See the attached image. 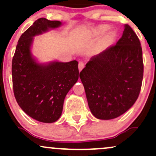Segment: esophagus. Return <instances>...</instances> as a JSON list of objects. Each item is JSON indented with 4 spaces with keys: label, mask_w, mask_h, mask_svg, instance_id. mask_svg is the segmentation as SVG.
<instances>
[{
    "label": "esophagus",
    "mask_w": 156,
    "mask_h": 156,
    "mask_svg": "<svg viewBox=\"0 0 156 156\" xmlns=\"http://www.w3.org/2000/svg\"><path fill=\"white\" fill-rule=\"evenodd\" d=\"M84 63L83 62H79V63H78V69H79V71H81L82 69L84 67Z\"/></svg>",
    "instance_id": "esophagus-1"
}]
</instances>
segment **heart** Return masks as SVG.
<instances>
[{
  "label": "heart",
  "mask_w": 156,
  "mask_h": 156,
  "mask_svg": "<svg viewBox=\"0 0 156 156\" xmlns=\"http://www.w3.org/2000/svg\"><path fill=\"white\" fill-rule=\"evenodd\" d=\"M109 28H110V26L107 24H102L97 26L89 31L88 33V37H92V38H98V37L104 35L108 30ZM117 36L118 34L116 30L112 29L109 31L97 44L95 49H94L95 53H102V52L106 51L108 48L114 45L115 44L116 41H117Z\"/></svg>",
  "instance_id": "1"
}]
</instances>
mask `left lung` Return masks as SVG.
Instances as JSON below:
<instances>
[{
    "instance_id": "8db88e82",
    "label": "left lung",
    "mask_w": 156,
    "mask_h": 156,
    "mask_svg": "<svg viewBox=\"0 0 156 156\" xmlns=\"http://www.w3.org/2000/svg\"><path fill=\"white\" fill-rule=\"evenodd\" d=\"M143 73L140 41L126 24L117 44L92 57L80 73L93 115L112 119L126 112L139 97Z\"/></svg>"
}]
</instances>
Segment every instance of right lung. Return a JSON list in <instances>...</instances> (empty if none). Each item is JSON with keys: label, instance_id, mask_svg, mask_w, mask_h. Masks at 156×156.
I'll return each mask as SVG.
<instances>
[{"label": "right lung", "instance_id": "obj_1", "mask_svg": "<svg viewBox=\"0 0 156 156\" xmlns=\"http://www.w3.org/2000/svg\"><path fill=\"white\" fill-rule=\"evenodd\" d=\"M57 20L39 18L21 35L12 58L15 99L23 111L36 120L51 123L62 115L66 95L78 79L77 61L39 64L31 53L34 37L61 26Z\"/></svg>", "mask_w": 156, "mask_h": 156}]
</instances>
